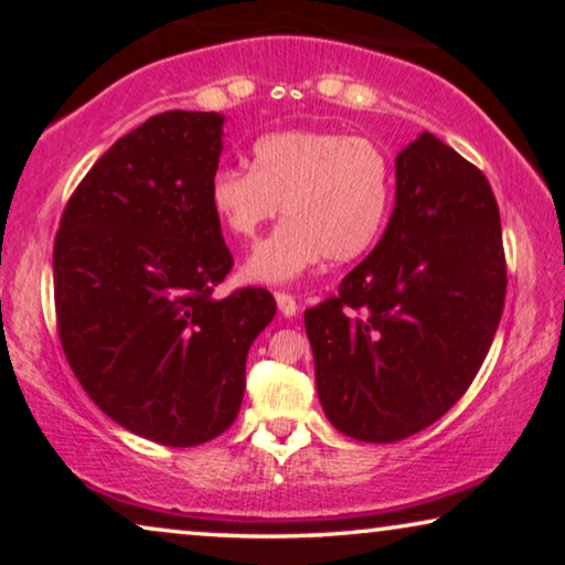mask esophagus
Wrapping results in <instances>:
<instances>
[{
	"label": "esophagus",
	"mask_w": 565,
	"mask_h": 565,
	"mask_svg": "<svg viewBox=\"0 0 565 565\" xmlns=\"http://www.w3.org/2000/svg\"><path fill=\"white\" fill-rule=\"evenodd\" d=\"M275 300H277V308H280V313L285 316V319H292V316L298 313L296 298L288 296V292H275Z\"/></svg>",
	"instance_id": "34e87169"
}]
</instances>
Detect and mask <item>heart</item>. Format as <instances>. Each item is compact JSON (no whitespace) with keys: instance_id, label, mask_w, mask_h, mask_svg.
Here are the masks:
<instances>
[{"instance_id":"heart-1","label":"heart","mask_w":565,"mask_h":565,"mask_svg":"<svg viewBox=\"0 0 565 565\" xmlns=\"http://www.w3.org/2000/svg\"><path fill=\"white\" fill-rule=\"evenodd\" d=\"M391 200L393 169L381 146L337 130L262 136L252 169L221 167L207 184L213 215L244 242L285 211L288 221L244 262V277L259 285L296 282L327 257L360 259L381 238Z\"/></svg>"}]
</instances>
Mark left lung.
I'll use <instances>...</instances> for the list:
<instances>
[{"label": "left lung", "instance_id": "8db88e82", "mask_svg": "<svg viewBox=\"0 0 565 565\" xmlns=\"http://www.w3.org/2000/svg\"><path fill=\"white\" fill-rule=\"evenodd\" d=\"M507 296L501 218L481 169L431 134L396 157V205L339 296L306 311L327 419L398 443L450 412L497 337Z\"/></svg>", "mask_w": 565, "mask_h": 565}]
</instances>
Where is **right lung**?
I'll use <instances>...</instances> for the list:
<instances>
[{"mask_svg": "<svg viewBox=\"0 0 565 565\" xmlns=\"http://www.w3.org/2000/svg\"><path fill=\"white\" fill-rule=\"evenodd\" d=\"M223 115L169 110L118 138L68 200L53 246L66 360L134 435L192 447L238 416L246 354L275 298H213L234 267L207 203Z\"/></svg>", "mask_w": 565, "mask_h": 565, "instance_id": "right-lung-1", "label": "right lung"}]
</instances>
